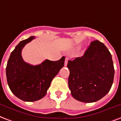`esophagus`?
Returning <instances> with one entry per match:
<instances>
[{
  "label": "esophagus",
  "instance_id": "1",
  "mask_svg": "<svg viewBox=\"0 0 121 121\" xmlns=\"http://www.w3.org/2000/svg\"><path fill=\"white\" fill-rule=\"evenodd\" d=\"M68 60H69V58H65V66H67V65Z\"/></svg>",
  "mask_w": 121,
  "mask_h": 121
}]
</instances>
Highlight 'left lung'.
I'll return each instance as SVG.
<instances>
[{
	"instance_id": "8db88e82",
	"label": "left lung",
	"mask_w": 121,
	"mask_h": 121,
	"mask_svg": "<svg viewBox=\"0 0 121 121\" xmlns=\"http://www.w3.org/2000/svg\"><path fill=\"white\" fill-rule=\"evenodd\" d=\"M69 87L75 99L84 103L99 100L113 84L114 67L112 55L99 40L91 42L81 57L69 60Z\"/></svg>"
}]
</instances>
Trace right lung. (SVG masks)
<instances>
[{
  "label": "right lung",
  "mask_w": 121,
  "mask_h": 121,
  "mask_svg": "<svg viewBox=\"0 0 121 121\" xmlns=\"http://www.w3.org/2000/svg\"><path fill=\"white\" fill-rule=\"evenodd\" d=\"M32 36L16 46L10 55L6 77L9 88L14 95L25 101H35L46 95L51 82L64 66L65 58L58 61L46 60L37 65L26 63L22 56V51L26 44L32 41Z\"/></svg>",
  "instance_id": "1"
}]
</instances>
